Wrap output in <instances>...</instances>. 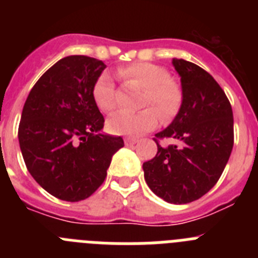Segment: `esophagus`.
<instances>
[{
    "instance_id": "34e87169",
    "label": "esophagus",
    "mask_w": 258,
    "mask_h": 258,
    "mask_svg": "<svg viewBox=\"0 0 258 258\" xmlns=\"http://www.w3.org/2000/svg\"><path fill=\"white\" fill-rule=\"evenodd\" d=\"M124 142H125V145H126V146H133V145H136L138 141H137L136 138H125Z\"/></svg>"
}]
</instances>
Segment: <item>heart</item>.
<instances>
[{"mask_svg":"<svg viewBox=\"0 0 258 258\" xmlns=\"http://www.w3.org/2000/svg\"><path fill=\"white\" fill-rule=\"evenodd\" d=\"M120 75L131 85L143 89L142 106H154L164 118H170L178 111L182 101L181 89L168 72L150 63H134L120 68ZM93 99L103 112L115 108V86L108 74H102L93 86ZM159 113L154 108L142 109L138 113L116 112L107 121L108 131L117 136L136 137L152 131L159 122Z\"/></svg>","mask_w":258,"mask_h":258,"instance_id":"obj_1","label":"heart"}]
</instances>
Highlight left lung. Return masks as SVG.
Wrapping results in <instances>:
<instances>
[{
  "instance_id": "1",
  "label": "left lung",
  "mask_w": 258,
  "mask_h": 258,
  "mask_svg": "<svg viewBox=\"0 0 258 258\" xmlns=\"http://www.w3.org/2000/svg\"><path fill=\"white\" fill-rule=\"evenodd\" d=\"M181 77L182 103L174 120L156 138L178 145L161 147L143 163L146 183L172 204H186L206 195L222 174L232 146L234 118L226 94L211 75L184 59L173 58Z\"/></svg>"
}]
</instances>
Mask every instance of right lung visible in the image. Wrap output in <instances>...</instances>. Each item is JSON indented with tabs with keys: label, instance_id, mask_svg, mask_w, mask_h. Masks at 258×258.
Instances as JSON below:
<instances>
[{
	"label": "right lung",
	"instance_id": "add662e5",
	"mask_svg": "<svg viewBox=\"0 0 258 258\" xmlns=\"http://www.w3.org/2000/svg\"><path fill=\"white\" fill-rule=\"evenodd\" d=\"M104 68L90 56H66L38 79L23 107L18 138L27 169L60 200L90 197L124 146L121 137L102 132L104 118L93 99Z\"/></svg>",
	"mask_w": 258,
	"mask_h": 258
}]
</instances>
